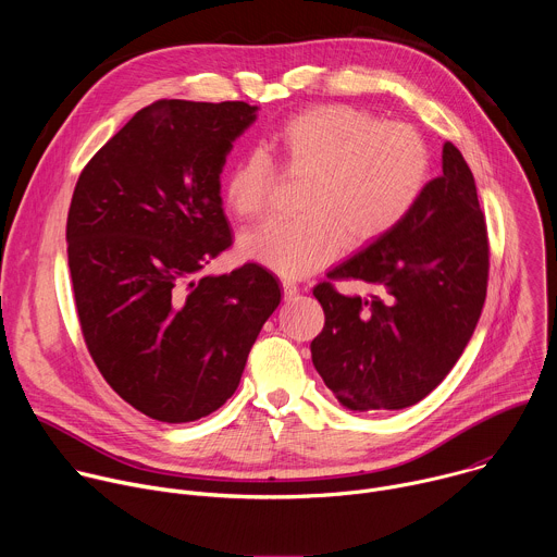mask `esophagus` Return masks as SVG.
I'll list each match as a JSON object with an SVG mask.
<instances>
[{
    "label": "esophagus",
    "instance_id": "esophagus-1",
    "mask_svg": "<svg viewBox=\"0 0 557 557\" xmlns=\"http://www.w3.org/2000/svg\"><path fill=\"white\" fill-rule=\"evenodd\" d=\"M282 290H284V299L290 301L299 293V286L293 280H282Z\"/></svg>",
    "mask_w": 557,
    "mask_h": 557
}]
</instances>
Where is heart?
<instances>
[{"mask_svg":"<svg viewBox=\"0 0 557 557\" xmlns=\"http://www.w3.org/2000/svg\"><path fill=\"white\" fill-rule=\"evenodd\" d=\"M271 147L288 174H306L301 215L273 220L243 237L245 258L284 277H304L331 264L342 249L368 247L399 226L421 200L432 156L425 138L406 123L322 103L284 119ZM275 165L251 149L224 176L226 207L260 220L271 205Z\"/></svg>","mask_w":557,"mask_h":557,"instance_id":"1","label":"heart"}]
</instances>
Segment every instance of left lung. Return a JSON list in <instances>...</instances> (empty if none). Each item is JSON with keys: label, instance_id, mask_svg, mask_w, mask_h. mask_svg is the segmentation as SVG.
Wrapping results in <instances>:
<instances>
[{"label": "left lung", "instance_id": "8db88e82", "mask_svg": "<svg viewBox=\"0 0 557 557\" xmlns=\"http://www.w3.org/2000/svg\"><path fill=\"white\" fill-rule=\"evenodd\" d=\"M326 277L312 288L326 322L310 344L324 383L350 410L419 404L462 355L487 297V222L456 145H443V172L412 213ZM339 278L373 293L342 296Z\"/></svg>", "mask_w": 557, "mask_h": 557}]
</instances>
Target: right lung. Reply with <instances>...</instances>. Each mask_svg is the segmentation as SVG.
I'll list each match as a JSON object with an SVG mask.
<instances>
[{
  "instance_id": "right-lung-1",
  "label": "right lung",
  "mask_w": 557,
  "mask_h": 557,
  "mask_svg": "<svg viewBox=\"0 0 557 557\" xmlns=\"http://www.w3.org/2000/svg\"><path fill=\"white\" fill-rule=\"evenodd\" d=\"M256 110L153 101L76 181L65 240L78 324L103 379L149 419L189 423L224 406L280 304L260 264L200 273L231 247L220 172Z\"/></svg>"
}]
</instances>
